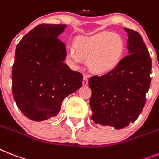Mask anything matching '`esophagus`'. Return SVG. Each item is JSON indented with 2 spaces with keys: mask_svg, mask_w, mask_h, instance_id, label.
I'll list each match as a JSON object with an SVG mask.
<instances>
[{
  "mask_svg": "<svg viewBox=\"0 0 159 159\" xmlns=\"http://www.w3.org/2000/svg\"><path fill=\"white\" fill-rule=\"evenodd\" d=\"M88 81H89V80H88L87 75H84V78H83V85H84V86H87Z\"/></svg>",
  "mask_w": 159,
  "mask_h": 159,
  "instance_id": "esophagus-1",
  "label": "esophagus"
}]
</instances>
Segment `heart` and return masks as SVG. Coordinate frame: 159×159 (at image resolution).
<instances>
[{
  "label": "heart",
  "instance_id": "obj_1",
  "mask_svg": "<svg viewBox=\"0 0 159 159\" xmlns=\"http://www.w3.org/2000/svg\"><path fill=\"white\" fill-rule=\"evenodd\" d=\"M124 42L112 32H101L75 42V48H70L68 57L75 62L81 57L88 58V66L96 73H106L113 70L121 60Z\"/></svg>",
  "mask_w": 159,
  "mask_h": 159
}]
</instances>
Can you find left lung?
<instances>
[{"instance_id":"8db88e82","label":"left lung","mask_w":159,"mask_h":159,"mask_svg":"<svg viewBox=\"0 0 159 159\" xmlns=\"http://www.w3.org/2000/svg\"><path fill=\"white\" fill-rule=\"evenodd\" d=\"M124 29L128 34L129 54L110 72L89 80L91 119L115 129L136 121L145 106L151 82V58L141 35L134 30Z\"/></svg>"}]
</instances>
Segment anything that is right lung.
Instances as JSON below:
<instances>
[{"instance_id": "add662e5", "label": "right lung", "mask_w": 159, "mask_h": 159, "mask_svg": "<svg viewBox=\"0 0 159 159\" xmlns=\"http://www.w3.org/2000/svg\"><path fill=\"white\" fill-rule=\"evenodd\" d=\"M66 27L42 23L17 44L12 93L19 110L33 121L57 115L64 98L82 86V73L63 62L66 46L57 36Z\"/></svg>"}]
</instances>
